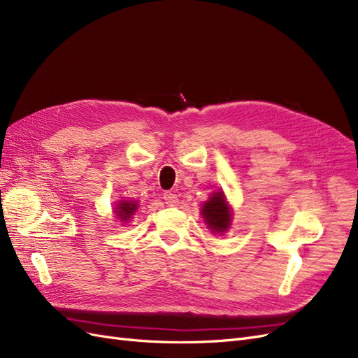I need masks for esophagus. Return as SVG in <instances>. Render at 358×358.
<instances>
[{"label":"esophagus","mask_w":358,"mask_h":358,"mask_svg":"<svg viewBox=\"0 0 358 358\" xmlns=\"http://www.w3.org/2000/svg\"><path fill=\"white\" fill-rule=\"evenodd\" d=\"M164 200H166L167 206H176V203H178V196H176V194H173V192L167 191V192H164Z\"/></svg>","instance_id":"obj_1"}]
</instances>
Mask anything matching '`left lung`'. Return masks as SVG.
Listing matches in <instances>:
<instances>
[{
	"label": "left lung",
	"mask_w": 358,
	"mask_h": 358,
	"mask_svg": "<svg viewBox=\"0 0 358 358\" xmlns=\"http://www.w3.org/2000/svg\"><path fill=\"white\" fill-rule=\"evenodd\" d=\"M201 213L206 224L209 225V229L212 231L221 233L229 229L231 212H230L229 204H227L224 199L222 192L212 194V197L203 204Z\"/></svg>",
	"instance_id": "8db88e82"
}]
</instances>
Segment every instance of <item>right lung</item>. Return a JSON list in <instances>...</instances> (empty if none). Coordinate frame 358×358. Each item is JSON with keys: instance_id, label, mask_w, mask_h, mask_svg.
<instances>
[{"instance_id": "add662e5", "label": "right lung", "mask_w": 358, "mask_h": 358, "mask_svg": "<svg viewBox=\"0 0 358 358\" xmlns=\"http://www.w3.org/2000/svg\"><path fill=\"white\" fill-rule=\"evenodd\" d=\"M136 209H137V203H134V201H121L117 204V216L121 220H128V218H131V215L136 212Z\"/></svg>"}]
</instances>
